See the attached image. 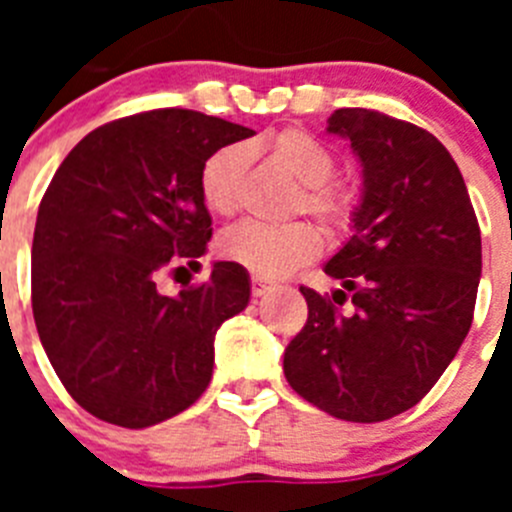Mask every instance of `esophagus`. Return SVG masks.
Listing matches in <instances>:
<instances>
[{
  "instance_id": "1",
  "label": "esophagus",
  "mask_w": 512,
  "mask_h": 512,
  "mask_svg": "<svg viewBox=\"0 0 512 512\" xmlns=\"http://www.w3.org/2000/svg\"><path fill=\"white\" fill-rule=\"evenodd\" d=\"M269 289H271V282H266V279H259V277H253V279H251V292H253V297L266 295Z\"/></svg>"
}]
</instances>
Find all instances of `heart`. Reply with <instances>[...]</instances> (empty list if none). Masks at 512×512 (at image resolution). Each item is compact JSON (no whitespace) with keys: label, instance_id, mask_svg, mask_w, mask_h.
Listing matches in <instances>:
<instances>
[{"label":"heart","instance_id":"heart-1","mask_svg":"<svg viewBox=\"0 0 512 512\" xmlns=\"http://www.w3.org/2000/svg\"><path fill=\"white\" fill-rule=\"evenodd\" d=\"M264 151L271 164L300 184L295 197L297 210L318 215L323 223L338 225L351 210V194L341 184L330 182L336 171V156L305 130H282L266 146H248ZM246 151L241 146L217 148L200 169V194L212 215L230 217L241 207ZM323 248L320 233L307 223L264 225L243 223L230 228L217 241L225 261L243 266L256 277H284L305 261L315 259Z\"/></svg>","mask_w":512,"mask_h":512}]
</instances>
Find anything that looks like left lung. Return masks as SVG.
<instances>
[{"instance_id":"left-lung-1","label":"left lung","mask_w":512,"mask_h":512,"mask_svg":"<svg viewBox=\"0 0 512 512\" xmlns=\"http://www.w3.org/2000/svg\"><path fill=\"white\" fill-rule=\"evenodd\" d=\"M328 133L351 143L361 202L351 238L325 264L330 297L300 287L305 328L284 351L289 387L351 423H379L418 405L467 338L482 274V235L467 184L428 130L346 107ZM352 295L355 310L337 305Z\"/></svg>"}]
</instances>
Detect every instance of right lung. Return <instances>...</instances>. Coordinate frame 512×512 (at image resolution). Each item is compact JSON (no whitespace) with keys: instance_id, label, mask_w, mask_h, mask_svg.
<instances>
[{"instance_id":"obj_1","label":"right lung","mask_w":512,"mask_h":512,"mask_svg":"<svg viewBox=\"0 0 512 512\" xmlns=\"http://www.w3.org/2000/svg\"><path fill=\"white\" fill-rule=\"evenodd\" d=\"M253 130L194 110H153L92 130L45 189L33 235V315L58 379L94 418L148 428L200 400L215 333L246 310L251 279L215 261L210 279L158 292L197 266L212 235L200 194L210 153Z\"/></svg>"}]
</instances>
